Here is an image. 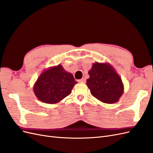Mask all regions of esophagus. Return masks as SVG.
<instances>
[{"instance_id": "1", "label": "esophagus", "mask_w": 153, "mask_h": 153, "mask_svg": "<svg viewBox=\"0 0 153 153\" xmlns=\"http://www.w3.org/2000/svg\"><path fill=\"white\" fill-rule=\"evenodd\" d=\"M78 82H80V83H85V79L84 78H82V79L78 80Z\"/></svg>"}]
</instances>
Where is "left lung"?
<instances>
[{"mask_svg":"<svg viewBox=\"0 0 153 153\" xmlns=\"http://www.w3.org/2000/svg\"><path fill=\"white\" fill-rule=\"evenodd\" d=\"M88 73L89 78L86 84L94 98L105 103L117 102L124 92V85L110 64L96 62Z\"/></svg>","mask_w":153,"mask_h":153,"instance_id":"8db88e82","label":"left lung"}]
</instances>
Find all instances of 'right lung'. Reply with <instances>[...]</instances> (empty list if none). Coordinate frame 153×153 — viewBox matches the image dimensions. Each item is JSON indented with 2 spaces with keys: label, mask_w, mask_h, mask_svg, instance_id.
I'll return each instance as SVG.
<instances>
[{
  "label": "right lung",
  "mask_w": 153,
  "mask_h": 153,
  "mask_svg": "<svg viewBox=\"0 0 153 153\" xmlns=\"http://www.w3.org/2000/svg\"><path fill=\"white\" fill-rule=\"evenodd\" d=\"M76 83L72 74L59 64L46 69L41 73L34 85L33 91L41 101L55 104L70 94Z\"/></svg>",
  "instance_id": "obj_1"
}]
</instances>
